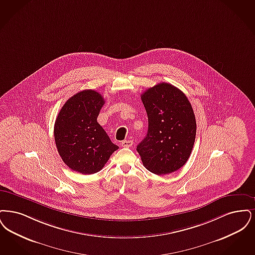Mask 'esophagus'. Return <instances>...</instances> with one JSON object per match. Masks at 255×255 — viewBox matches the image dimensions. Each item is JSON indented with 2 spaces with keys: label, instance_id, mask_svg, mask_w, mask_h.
<instances>
[{
  "label": "esophagus",
  "instance_id": "1",
  "mask_svg": "<svg viewBox=\"0 0 255 255\" xmlns=\"http://www.w3.org/2000/svg\"><path fill=\"white\" fill-rule=\"evenodd\" d=\"M121 144L124 147H130V146H132L133 142L130 140H125V141H123Z\"/></svg>",
  "mask_w": 255,
  "mask_h": 255
}]
</instances>
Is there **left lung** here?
I'll return each mask as SVG.
<instances>
[{"label":"left lung","instance_id":"1","mask_svg":"<svg viewBox=\"0 0 255 255\" xmlns=\"http://www.w3.org/2000/svg\"><path fill=\"white\" fill-rule=\"evenodd\" d=\"M148 118V129L137 145L144 167L157 175L169 174L188 161L196 121L187 96L174 86L160 83L141 95Z\"/></svg>","mask_w":255,"mask_h":255}]
</instances>
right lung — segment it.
Masks as SVG:
<instances>
[{"instance_id": "obj_1", "label": "right lung", "mask_w": 255, "mask_h": 255, "mask_svg": "<svg viewBox=\"0 0 255 255\" xmlns=\"http://www.w3.org/2000/svg\"><path fill=\"white\" fill-rule=\"evenodd\" d=\"M104 104L99 92L86 89L67 100L56 118L58 152L69 168L82 174L100 171L118 149L97 122Z\"/></svg>"}]
</instances>
